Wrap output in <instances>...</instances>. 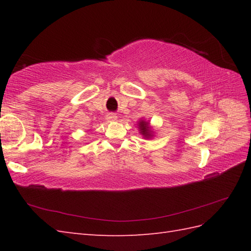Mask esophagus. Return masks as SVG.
<instances>
[{
    "label": "esophagus",
    "instance_id": "1",
    "mask_svg": "<svg viewBox=\"0 0 251 251\" xmlns=\"http://www.w3.org/2000/svg\"><path fill=\"white\" fill-rule=\"evenodd\" d=\"M106 120H108L109 122H114V121L117 120V116L113 113H110V114L106 115Z\"/></svg>",
    "mask_w": 251,
    "mask_h": 251
}]
</instances>
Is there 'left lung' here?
Masks as SVG:
<instances>
[{
  "label": "left lung",
  "instance_id": "8db88e82",
  "mask_svg": "<svg viewBox=\"0 0 251 251\" xmlns=\"http://www.w3.org/2000/svg\"><path fill=\"white\" fill-rule=\"evenodd\" d=\"M138 128H139V132L145 139H151V138L154 137V130L149 121L141 119L138 122Z\"/></svg>",
  "mask_w": 251,
  "mask_h": 251
}]
</instances>
